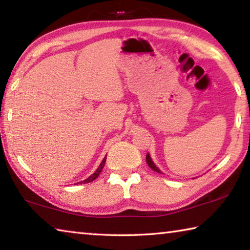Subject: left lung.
<instances>
[{
	"label": "left lung",
	"mask_w": 250,
	"mask_h": 250,
	"mask_svg": "<svg viewBox=\"0 0 250 250\" xmlns=\"http://www.w3.org/2000/svg\"><path fill=\"white\" fill-rule=\"evenodd\" d=\"M146 163H147V166H149V167L152 168V170L155 171V172H158V173H162V172H161V171L159 170V167H156L155 164L153 163V161H152V159H151V156H150V154H149V153L146 154Z\"/></svg>",
	"instance_id": "8db88e82"
}]
</instances>
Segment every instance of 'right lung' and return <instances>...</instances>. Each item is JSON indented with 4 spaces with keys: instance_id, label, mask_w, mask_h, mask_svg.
<instances>
[{
    "instance_id": "obj_1",
    "label": "right lung",
    "mask_w": 250,
    "mask_h": 250,
    "mask_svg": "<svg viewBox=\"0 0 250 250\" xmlns=\"http://www.w3.org/2000/svg\"><path fill=\"white\" fill-rule=\"evenodd\" d=\"M105 159H107V155H105L104 158V160L101 161V163H100L99 167L97 168V170H96V172L94 173V174H91L89 177H88V179L83 180V181H82V182H79V183H89V182H92L94 180H96L97 177L99 176V174L101 173V171H103V168H104V163H105ZM77 184H78V183H77Z\"/></svg>"
}]
</instances>
